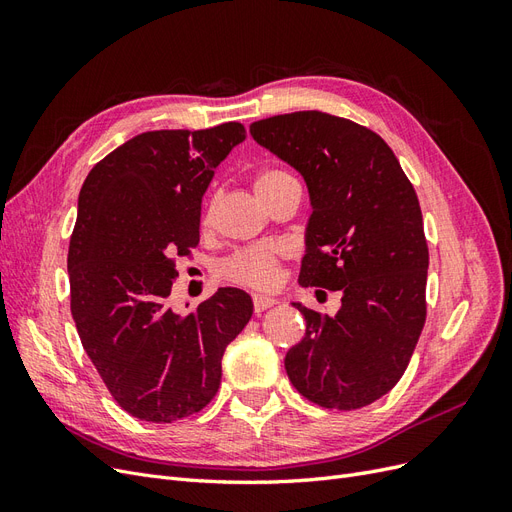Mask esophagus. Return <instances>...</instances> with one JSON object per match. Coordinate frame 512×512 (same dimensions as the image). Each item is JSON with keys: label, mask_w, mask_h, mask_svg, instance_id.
<instances>
[{"label": "esophagus", "mask_w": 512, "mask_h": 512, "mask_svg": "<svg viewBox=\"0 0 512 512\" xmlns=\"http://www.w3.org/2000/svg\"><path fill=\"white\" fill-rule=\"evenodd\" d=\"M275 303H277V301H275L273 297H262V294H256V297H254V312H256V314L265 312V309L273 307Z\"/></svg>", "instance_id": "34e87169"}]
</instances>
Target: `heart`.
Listing matches in <instances>:
<instances>
[{
    "label": "heart",
    "instance_id": "heart-1",
    "mask_svg": "<svg viewBox=\"0 0 512 512\" xmlns=\"http://www.w3.org/2000/svg\"><path fill=\"white\" fill-rule=\"evenodd\" d=\"M297 183L288 170L284 168H262L254 175V192L265 203L277 190L284 185ZM215 215V196L209 198L203 209V226L213 224ZM286 256V245L280 241H267L243 247L237 250L230 258L224 260L222 275L228 282L239 284L245 288L256 290H269L280 280V265L282 258Z\"/></svg>",
    "mask_w": 512,
    "mask_h": 512
}]
</instances>
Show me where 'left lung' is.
<instances>
[{"label":"left lung","mask_w":512,"mask_h":512,"mask_svg":"<svg viewBox=\"0 0 512 512\" xmlns=\"http://www.w3.org/2000/svg\"><path fill=\"white\" fill-rule=\"evenodd\" d=\"M250 132L312 196L299 284L342 292L335 316L294 303L307 329L286 374L322 408L374 404L404 376L427 318L429 250L412 183L376 132L344 117L299 111Z\"/></svg>","instance_id":"left-lung-1"}]
</instances>
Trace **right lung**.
Wrapping results in <instances>:
<instances>
[{
  "label": "right lung",
  "mask_w": 512,
  "mask_h": 512,
  "mask_svg": "<svg viewBox=\"0 0 512 512\" xmlns=\"http://www.w3.org/2000/svg\"><path fill=\"white\" fill-rule=\"evenodd\" d=\"M245 138L239 121L143 132L100 160L70 237V309L108 393L128 414L173 423L220 389L222 356L252 318L250 294L220 288L188 316L166 305L177 260L200 241V203Z\"/></svg>",
  "instance_id": "right-lung-1"
}]
</instances>
